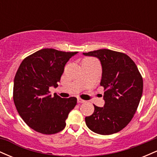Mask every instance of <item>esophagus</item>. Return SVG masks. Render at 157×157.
Wrapping results in <instances>:
<instances>
[{"label": "esophagus", "mask_w": 157, "mask_h": 157, "mask_svg": "<svg viewBox=\"0 0 157 157\" xmlns=\"http://www.w3.org/2000/svg\"><path fill=\"white\" fill-rule=\"evenodd\" d=\"M77 102H78V103H82V102H85V100H82V99L80 98H77Z\"/></svg>", "instance_id": "obj_1"}]
</instances>
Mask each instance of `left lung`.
<instances>
[{"mask_svg":"<svg viewBox=\"0 0 157 157\" xmlns=\"http://www.w3.org/2000/svg\"><path fill=\"white\" fill-rule=\"evenodd\" d=\"M97 57L101 63L103 107L94 106L91 116L85 118L88 128L101 135L117 133L130 122L141 100L143 80L135 63L127 55L110 49L82 53Z\"/></svg>","mask_w":157,"mask_h":157,"instance_id":"1","label":"left lung"}]
</instances>
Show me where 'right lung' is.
<instances>
[{
    "instance_id": "add662e5",
    "label": "right lung",
    "mask_w": 157,
    "mask_h": 157,
    "mask_svg": "<svg viewBox=\"0 0 157 157\" xmlns=\"http://www.w3.org/2000/svg\"><path fill=\"white\" fill-rule=\"evenodd\" d=\"M77 53L44 48L28 56L20 65L14 79V102L23 121L37 132L53 134L66 127L77 98L52 97L48 89L58 86L66 63Z\"/></svg>"
}]
</instances>
